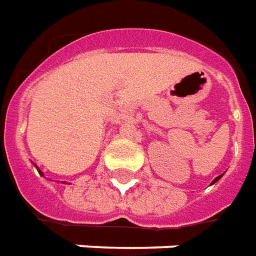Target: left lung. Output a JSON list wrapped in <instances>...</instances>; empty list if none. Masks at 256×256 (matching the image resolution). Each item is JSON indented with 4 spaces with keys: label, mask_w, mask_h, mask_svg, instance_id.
I'll list each match as a JSON object with an SVG mask.
<instances>
[{
    "label": "left lung",
    "mask_w": 256,
    "mask_h": 256,
    "mask_svg": "<svg viewBox=\"0 0 256 256\" xmlns=\"http://www.w3.org/2000/svg\"><path fill=\"white\" fill-rule=\"evenodd\" d=\"M221 178H222V175H220V176H217V178H216L214 180H213V183H212V184H214L216 182H217V180H220V179H221Z\"/></svg>",
    "instance_id": "obj_1"
}]
</instances>
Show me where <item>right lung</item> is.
I'll use <instances>...</instances> for the list:
<instances>
[{"mask_svg": "<svg viewBox=\"0 0 256 256\" xmlns=\"http://www.w3.org/2000/svg\"><path fill=\"white\" fill-rule=\"evenodd\" d=\"M36 168H38V166H36ZM38 172H39V174H40V175H42V176H43V172H42V171H40V170H39V168H38Z\"/></svg>", "mask_w": 256, "mask_h": 256, "instance_id": "1", "label": "right lung"}]
</instances>
